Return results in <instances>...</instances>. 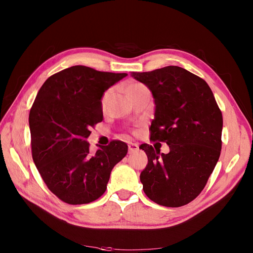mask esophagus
Masks as SVG:
<instances>
[{
  "label": "esophagus",
  "instance_id": "esophagus-1",
  "mask_svg": "<svg viewBox=\"0 0 253 253\" xmlns=\"http://www.w3.org/2000/svg\"><path fill=\"white\" fill-rule=\"evenodd\" d=\"M128 149H129V154H133L139 150V145H138V143L130 142V143H128Z\"/></svg>",
  "mask_w": 253,
  "mask_h": 253
}]
</instances>
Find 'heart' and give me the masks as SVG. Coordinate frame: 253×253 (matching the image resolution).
<instances>
[{
    "mask_svg": "<svg viewBox=\"0 0 253 253\" xmlns=\"http://www.w3.org/2000/svg\"><path fill=\"white\" fill-rule=\"evenodd\" d=\"M144 87H145V86H144L143 84H141V83L132 82V83H129V84L127 85V87H126V92H127V94H130L131 92H133V91H135V90H137V89H140V88H144ZM111 95H112V90H108V91H105V92L103 93V95H102L101 100H100V104H101V108H102V109H104L105 106H106V103H108V101H109Z\"/></svg>",
    "mask_w": 253,
    "mask_h": 253,
    "instance_id": "heart-1",
    "label": "heart"
}]
</instances>
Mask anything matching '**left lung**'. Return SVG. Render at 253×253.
Here are the masks:
<instances>
[{"instance_id":"left-lung-1","label":"left lung","mask_w":253,"mask_h":253,"mask_svg":"<svg viewBox=\"0 0 253 253\" xmlns=\"http://www.w3.org/2000/svg\"><path fill=\"white\" fill-rule=\"evenodd\" d=\"M131 76L147 86L155 99L151 140L166 142L170 149L160 154L150 144L139 147L148 156L140 173L143 192L159 205L183 206L203 191L218 161L221 112L204 80L179 66Z\"/></svg>"}]
</instances>
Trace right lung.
<instances>
[{"instance_id":"right-lung-1","label":"right lung","mask_w":253,"mask_h":253,"mask_svg":"<svg viewBox=\"0 0 253 253\" xmlns=\"http://www.w3.org/2000/svg\"><path fill=\"white\" fill-rule=\"evenodd\" d=\"M127 74L75 65L49 77L30 112L32 155L48 189L61 201L87 204L105 192L114 166L127 144L113 140L95 154L89 151L90 127L101 122V97Z\"/></svg>"}]
</instances>
